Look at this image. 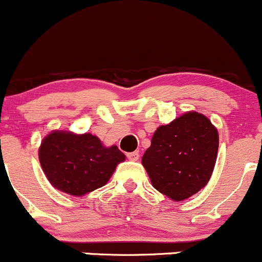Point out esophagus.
<instances>
[{
	"instance_id": "34e87169",
	"label": "esophagus",
	"mask_w": 262,
	"mask_h": 262,
	"mask_svg": "<svg viewBox=\"0 0 262 262\" xmlns=\"http://www.w3.org/2000/svg\"><path fill=\"white\" fill-rule=\"evenodd\" d=\"M139 158H140L139 151H134V152H128L127 154V159H128V160H131V161L139 160Z\"/></svg>"
}]
</instances>
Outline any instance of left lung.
<instances>
[{
	"label": "left lung",
	"instance_id": "1",
	"mask_svg": "<svg viewBox=\"0 0 262 262\" xmlns=\"http://www.w3.org/2000/svg\"><path fill=\"white\" fill-rule=\"evenodd\" d=\"M218 145L220 136L211 120L189 111L156 128L141 163L156 190L182 202L209 182Z\"/></svg>",
	"mask_w": 262,
	"mask_h": 262
}]
</instances>
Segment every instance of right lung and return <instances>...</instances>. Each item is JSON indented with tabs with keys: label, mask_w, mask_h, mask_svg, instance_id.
<instances>
[{
	"label": "right lung",
	"mask_w": 262,
	"mask_h": 262,
	"mask_svg": "<svg viewBox=\"0 0 262 262\" xmlns=\"http://www.w3.org/2000/svg\"><path fill=\"white\" fill-rule=\"evenodd\" d=\"M39 160L55 189L83 196L103 187L126 156L116 145L104 146L96 135L54 130L42 139Z\"/></svg>",
	"instance_id": "obj_1"
}]
</instances>
